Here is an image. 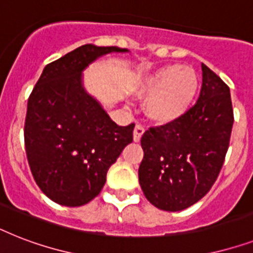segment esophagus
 Returning <instances> with one entry per match:
<instances>
[{
  "instance_id": "34e87169",
  "label": "esophagus",
  "mask_w": 253,
  "mask_h": 253,
  "mask_svg": "<svg viewBox=\"0 0 253 253\" xmlns=\"http://www.w3.org/2000/svg\"><path fill=\"white\" fill-rule=\"evenodd\" d=\"M143 134H144V127L138 123V125H136L134 128V140L135 142H139V140H140V138L143 136Z\"/></svg>"
}]
</instances>
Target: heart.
<instances>
[{
    "label": "heart",
    "mask_w": 253,
    "mask_h": 253,
    "mask_svg": "<svg viewBox=\"0 0 253 253\" xmlns=\"http://www.w3.org/2000/svg\"><path fill=\"white\" fill-rule=\"evenodd\" d=\"M198 87L200 79L194 69L178 64L166 65L144 81L139 97L146 99V113L152 121L169 125L186 114Z\"/></svg>",
    "instance_id": "b5f03b06"
}]
</instances>
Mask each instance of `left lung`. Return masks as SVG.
<instances>
[{
  "mask_svg": "<svg viewBox=\"0 0 253 253\" xmlns=\"http://www.w3.org/2000/svg\"><path fill=\"white\" fill-rule=\"evenodd\" d=\"M232 123L230 87L202 64L196 105L176 122L150 127L140 139L144 156L139 184L147 200L166 211H180L198 202L223 166Z\"/></svg>",
  "mask_w": 253,
  "mask_h": 253,
  "instance_id": "obj_1",
  "label": "left lung"
}]
</instances>
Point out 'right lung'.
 <instances>
[{
  "label": "right lung",
  "instance_id": "1",
  "mask_svg": "<svg viewBox=\"0 0 253 253\" xmlns=\"http://www.w3.org/2000/svg\"><path fill=\"white\" fill-rule=\"evenodd\" d=\"M119 47L81 45L44 67L29 97L25 147L34 180L49 200L83 206L102 190L106 173L132 142L135 125L118 126L83 86V71Z\"/></svg>",
  "mask_w": 253,
  "mask_h": 253
}]
</instances>
